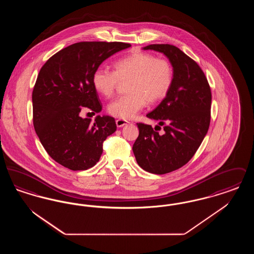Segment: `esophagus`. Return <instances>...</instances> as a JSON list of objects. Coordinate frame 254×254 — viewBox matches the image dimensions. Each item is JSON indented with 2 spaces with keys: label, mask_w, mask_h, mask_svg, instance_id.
<instances>
[{
  "label": "esophagus",
  "mask_w": 254,
  "mask_h": 254,
  "mask_svg": "<svg viewBox=\"0 0 254 254\" xmlns=\"http://www.w3.org/2000/svg\"><path fill=\"white\" fill-rule=\"evenodd\" d=\"M127 124H128V122L127 121V120H123V119H117L116 120V125H117L118 127H122L127 125Z\"/></svg>",
  "instance_id": "1"
}]
</instances>
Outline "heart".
<instances>
[{
  "label": "heart",
  "mask_w": 254,
  "mask_h": 254,
  "mask_svg": "<svg viewBox=\"0 0 254 254\" xmlns=\"http://www.w3.org/2000/svg\"><path fill=\"white\" fill-rule=\"evenodd\" d=\"M127 94L112 101L109 114L123 120L132 119L146 103L156 104L169 94L173 85L174 68L170 61L146 52H136L114 63V70L98 67L92 84L105 97L115 92L120 81H127Z\"/></svg>",
  "instance_id": "1"
}]
</instances>
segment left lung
<instances>
[{
	"label": "left lung",
	"mask_w": 254,
	"mask_h": 254,
	"mask_svg": "<svg viewBox=\"0 0 254 254\" xmlns=\"http://www.w3.org/2000/svg\"><path fill=\"white\" fill-rule=\"evenodd\" d=\"M164 53L174 68L169 94L146 117L164 127L159 134L149 125L138 123L133 144L138 165L145 171L166 174L185 166L202 144L210 124L211 90L199 64L175 46L155 44L144 48ZM160 126L155 128L161 129Z\"/></svg>",
	"instance_id": "1"
}]
</instances>
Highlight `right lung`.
Masks as SVG:
<instances>
[{"label":"right lung","mask_w":254,"mask_h":254,"mask_svg":"<svg viewBox=\"0 0 254 254\" xmlns=\"http://www.w3.org/2000/svg\"><path fill=\"white\" fill-rule=\"evenodd\" d=\"M121 42H80L51 56L42 66L32 92L33 125L49 156L64 168L85 170L96 165L105 140L116 131L115 119H83V108L95 112L102 103L92 74L114 53L127 49Z\"/></svg>","instance_id":"right-lung-1"}]
</instances>
